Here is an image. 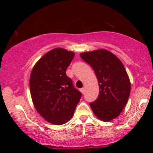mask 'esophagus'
<instances>
[{"instance_id":"1","label":"esophagus","mask_w":153,"mask_h":153,"mask_svg":"<svg viewBox=\"0 0 153 153\" xmlns=\"http://www.w3.org/2000/svg\"><path fill=\"white\" fill-rule=\"evenodd\" d=\"M81 93H82L83 94L84 93H85V88H82L81 89Z\"/></svg>"}]
</instances>
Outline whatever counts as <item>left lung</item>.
Instances as JSON below:
<instances>
[{
    "mask_svg": "<svg viewBox=\"0 0 153 153\" xmlns=\"http://www.w3.org/2000/svg\"><path fill=\"white\" fill-rule=\"evenodd\" d=\"M80 56L93 68L99 83V95L90 103L94 114L105 122L117 118L126 106L131 90L123 62L105 49L83 52Z\"/></svg>",
    "mask_w": 153,
    "mask_h": 153,
    "instance_id": "obj_1",
    "label": "left lung"
}]
</instances>
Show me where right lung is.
I'll use <instances>...</instances> for the list:
<instances>
[{
  "label": "right lung",
  "instance_id": "obj_1",
  "mask_svg": "<svg viewBox=\"0 0 153 153\" xmlns=\"http://www.w3.org/2000/svg\"><path fill=\"white\" fill-rule=\"evenodd\" d=\"M74 53L56 48L45 53L33 67L30 90L35 108L53 125L66 123L74 115L81 93L66 75Z\"/></svg>",
  "mask_w": 153,
  "mask_h": 153
}]
</instances>
